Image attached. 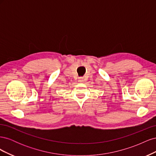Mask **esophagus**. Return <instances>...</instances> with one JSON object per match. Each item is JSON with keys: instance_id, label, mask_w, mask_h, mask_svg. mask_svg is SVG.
I'll return each instance as SVG.
<instances>
[{"instance_id": "1", "label": "esophagus", "mask_w": 156, "mask_h": 156, "mask_svg": "<svg viewBox=\"0 0 156 156\" xmlns=\"http://www.w3.org/2000/svg\"><path fill=\"white\" fill-rule=\"evenodd\" d=\"M79 82H83V78H80V79L79 80Z\"/></svg>"}]
</instances>
